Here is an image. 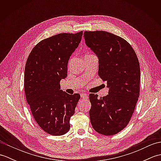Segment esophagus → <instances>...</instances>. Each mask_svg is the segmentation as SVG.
I'll return each mask as SVG.
<instances>
[{
    "label": "esophagus",
    "instance_id": "esophagus-1",
    "mask_svg": "<svg viewBox=\"0 0 161 161\" xmlns=\"http://www.w3.org/2000/svg\"><path fill=\"white\" fill-rule=\"evenodd\" d=\"M81 97L83 98V99H87L88 98L87 93H81Z\"/></svg>",
    "mask_w": 161,
    "mask_h": 161
}]
</instances>
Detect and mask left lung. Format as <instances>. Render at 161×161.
I'll use <instances>...</instances> for the list:
<instances>
[{"instance_id":"1","label":"left lung","mask_w":161,"mask_h":161,"mask_svg":"<svg viewBox=\"0 0 161 161\" xmlns=\"http://www.w3.org/2000/svg\"><path fill=\"white\" fill-rule=\"evenodd\" d=\"M86 46L99 60L98 75L107 82L108 94L91 93L92 126L104 136L115 135L128 125L140 94L141 70L137 55L124 39L105 31H85Z\"/></svg>"}]
</instances>
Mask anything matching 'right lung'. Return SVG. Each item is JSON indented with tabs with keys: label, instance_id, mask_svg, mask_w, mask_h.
Listing matches in <instances>:
<instances>
[{
	"label": "right lung",
	"instance_id": "right-lung-1",
	"mask_svg": "<svg viewBox=\"0 0 161 161\" xmlns=\"http://www.w3.org/2000/svg\"><path fill=\"white\" fill-rule=\"evenodd\" d=\"M82 31L61 33L43 39L30 53L24 75L26 100L37 124L53 136L70 129L80 95L61 90L60 81L68 73L70 57L80 44Z\"/></svg>",
	"mask_w": 161,
	"mask_h": 161
}]
</instances>
